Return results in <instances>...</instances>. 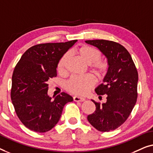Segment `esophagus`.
Instances as JSON below:
<instances>
[{
  "label": "esophagus",
  "mask_w": 153,
  "mask_h": 153,
  "mask_svg": "<svg viewBox=\"0 0 153 153\" xmlns=\"http://www.w3.org/2000/svg\"><path fill=\"white\" fill-rule=\"evenodd\" d=\"M74 100L76 101V102H83V101L85 100V98L82 97H79V96H74Z\"/></svg>",
  "instance_id": "1"
}]
</instances>
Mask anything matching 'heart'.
<instances>
[{"mask_svg": "<svg viewBox=\"0 0 153 153\" xmlns=\"http://www.w3.org/2000/svg\"><path fill=\"white\" fill-rule=\"evenodd\" d=\"M77 53L84 62L91 66L96 74L100 75L106 69L107 64L105 62L99 59L101 54L97 49L87 45H83L77 49ZM67 58L68 53H66L59 59L57 64L58 72L62 73L64 71ZM94 84L95 79L89 75L84 76H73L66 82L65 88L70 93L82 96L87 94L88 91L93 87Z\"/></svg>", "mask_w": 153, "mask_h": 153, "instance_id": "b5f03b06", "label": "heart"}]
</instances>
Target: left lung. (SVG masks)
<instances>
[{"instance_id": "8db88e82", "label": "left lung", "mask_w": 153, "mask_h": 153, "mask_svg": "<svg viewBox=\"0 0 153 153\" xmlns=\"http://www.w3.org/2000/svg\"><path fill=\"white\" fill-rule=\"evenodd\" d=\"M85 42L96 47L109 66L103 82L95 89L100 96L106 95L107 101L100 104L91 100L96 110L87 120L96 130L109 132L126 121L136 104L138 73L130 54L119 43L104 39Z\"/></svg>"}]
</instances>
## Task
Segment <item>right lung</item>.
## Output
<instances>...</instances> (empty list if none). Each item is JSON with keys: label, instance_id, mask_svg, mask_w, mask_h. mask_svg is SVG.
<instances>
[{"label": "right lung", "instance_id": "obj_1", "mask_svg": "<svg viewBox=\"0 0 153 153\" xmlns=\"http://www.w3.org/2000/svg\"><path fill=\"white\" fill-rule=\"evenodd\" d=\"M77 42L47 43L35 45L21 56L13 72L11 99L19 119L24 126L37 132L51 130L61 117L72 96L62 92L48 96L49 79L57 76L59 59Z\"/></svg>", "mask_w": 153, "mask_h": 153}]
</instances>
